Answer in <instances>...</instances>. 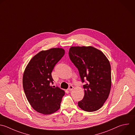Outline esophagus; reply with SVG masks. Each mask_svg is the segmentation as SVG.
Instances as JSON below:
<instances>
[{"label": "esophagus", "instance_id": "1", "mask_svg": "<svg viewBox=\"0 0 135 135\" xmlns=\"http://www.w3.org/2000/svg\"><path fill=\"white\" fill-rule=\"evenodd\" d=\"M73 88H74V87L72 85H70V86H69V87L68 88V90L69 91H71L73 89Z\"/></svg>", "mask_w": 135, "mask_h": 135}]
</instances>
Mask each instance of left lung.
<instances>
[{"label":"left lung","instance_id":"obj_1","mask_svg":"<svg viewBox=\"0 0 135 135\" xmlns=\"http://www.w3.org/2000/svg\"><path fill=\"white\" fill-rule=\"evenodd\" d=\"M69 58L77 68L83 85L84 97L78 107L87 112L100 109L109 97L111 87L110 62L100 50L91 46L71 47Z\"/></svg>","mask_w":135,"mask_h":135}]
</instances>
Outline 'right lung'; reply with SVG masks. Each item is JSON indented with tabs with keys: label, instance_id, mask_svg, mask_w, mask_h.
<instances>
[{
	"label": "right lung",
	"instance_id": "add662e5",
	"mask_svg": "<svg viewBox=\"0 0 135 135\" xmlns=\"http://www.w3.org/2000/svg\"><path fill=\"white\" fill-rule=\"evenodd\" d=\"M65 55L62 48L41 51L30 61L23 76V86L26 97L36 111L50 114L60 108L65 91L53 88L51 73L56 64Z\"/></svg>",
	"mask_w": 135,
	"mask_h": 135
}]
</instances>
